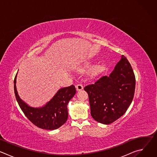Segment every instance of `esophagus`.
I'll list each match as a JSON object with an SVG mask.
<instances>
[{
	"mask_svg": "<svg viewBox=\"0 0 157 157\" xmlns=\"http://www.w3.org/2000/svg\"><path fill=\"white\" fill-rule=\"evenodd\" d=\"M76 89L77 91H81L83 89V86L81 84H78L76 85Z\"/></svg>",
	"mask_w": 157,
	"mask_h": 157,
	"instance_id": "1",
	"label": "esophagus"
}]
</instances>
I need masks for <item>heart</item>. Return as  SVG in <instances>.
Returning a JSON list of instances; mask_svg holds the SVG:
<instances>
[{"label":"heart","mask_w":157,"mask_h":157,"mask_svg":"<svg viewBox=\"0 0 157 157\" xmlns=\"http://www.w3.org/2000/svg\"><path fill=\"white\" fill-rule=\"evenodd\" d=\"M100 68H101V66H100V65H97V66H96L95 67H94V68L93 69V72L94 73H96V72H98V71H99V70Z\"/></svg>","instance_id":"heart-1"}]
</instances>
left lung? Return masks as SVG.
<instances>
[{
	"instance_id": "8db88e82",
	"label": "left lung",
	"mask_w": 157,
	"mask_h": 157,
	"mask_svg": "<svg viewBox=\"0 0 157 157\" xmlns=\"http://www.w3.org/2000/svg\"><path fill=\"white\" fill-rule=\"evenodd\" d=\"M136 78L124 55L109 76H104L84 89L89 96L91 114L97 122L109 124L122 116L135 92Z\"/></svg>"
}]
</instances>
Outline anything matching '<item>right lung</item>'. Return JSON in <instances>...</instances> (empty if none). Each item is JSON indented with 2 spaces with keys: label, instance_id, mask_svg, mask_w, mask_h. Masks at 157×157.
Listing matches in <instances>:
<instances>
[{
  "label": "right lung",
  "instance_id": "obj_1",
  "mask_svg": "<svg viewBox=\"0 0 157 157\" xmlns=\"http://www.w3.org/2000/svg\"><path fill=\"white\" fill-rule=\"evenodd\" d=\"M14 79V91L17 101L25 116L36 126L45 130H55L63 125L68 119V104L76 94L74 85L60 88L55 96L41 107H35L22 100L17 92Z\"/></svg>",
  "mask_w": 157,
  "mask_h": 157
}]
</instances>
